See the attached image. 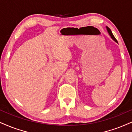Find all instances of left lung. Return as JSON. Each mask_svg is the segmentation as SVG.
<instances>
[{
	"label": "left lung",
	"mask_w": 132,
	"mask_h": 132,
	"mask_svg": "<svg viewBox=\"0 0 132 132\" xmlns=\"http://www.w3.org/2000/svg\"><path fill=\"white\" fill-rule=\"evenodd\" d=\"M106 29H107V30H108V33H109V34H110V36H111V38H113V40H114L115 42H117V43H118V41H117V40L116 39V38H115L114 36V35H113V33H112V32H111V29H110V28H109L108 27H106Z\"/></svg>",
	"instance_id": "obj_1"
}]
</instances>
